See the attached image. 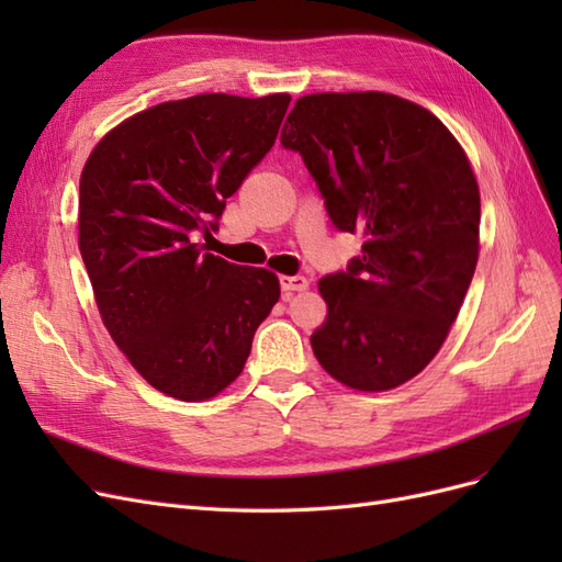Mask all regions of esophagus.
I'll return each mask as SVG.
<instances>
[{
	"label": "esophagus",
	"mask_w": 562,
	"mask_h": 562,
	"mask_svg": "<svg viewBox=\"0 0 562 562\" xmlns=\"http://www.w3.org/2000/svg\"><path fill=\"white\" fill-rule=\"evenodd\" d=\"M281 288L285 293H300V291H307L310 281L304 277H281Z\"/></svg>",
	"instance_id": "34e87169"
}]
</instances>
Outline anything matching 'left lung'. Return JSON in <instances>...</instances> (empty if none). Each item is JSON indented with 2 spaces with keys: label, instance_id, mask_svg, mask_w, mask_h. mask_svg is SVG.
Here are the masks:
<instances>
[{
  "label": "left lung",
  "instance_id": "left-lung-1",
  "mask_svg": "<svg viewBox=\"0 0 562 562\" xmlns=\"http://www.w3.org/2000/svg\"><path fill=\"white\" fill-rule=\"evenodd\" d=\"M281 145L302 155L333 225L363 236L347 271L318 281L314 356L349 389H396L443 347L479 262L467 151L429 110L382 91L302 95Z\"/></svg>",
  "mask_w": 562,
  "mask_h": 562
}]
</instances>
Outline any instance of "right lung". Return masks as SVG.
I'll return each instance as SVG.
<instances>
[{
	"mask_svg": "<svg viewBox=\"0 0 562 562\" xmlns=\"http://www.w3.org/2000/svg\"><path fill=\"white\" fill-rule=\"evenodd\" d=\"M288 93L168 100L105 133L79 180V250L114 345L147 384L209 401L241 375L279 302L274 271L201 252L274 145Z\"/></svg>",
	"mask_w": 562,
	"mask_h": 562,
	"instance_id": "1",
	"label": "right lung"
}]
</instances>
